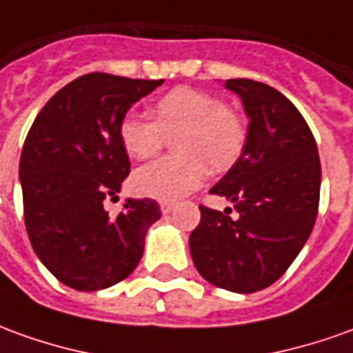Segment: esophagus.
Segmentation results:
<instances>
[{
  "label": "esophagus",
  "mask_w": 353,
  "mask_h": 353,
  "mask_svg": "<svg viewBox=\"0 0 353 353\" xmlns=\"http://www.w3.org/2000/svg\"><path fill=\"white\" fill-rule=\"evenodd\" d=\"M160 210H162V214H170V212L174 210V202L160 201Z\"/></svg>",
  "instance_id": "esophagus-1"
}]
</instances>
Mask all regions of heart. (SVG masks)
I'll list each match as a JSON object with an SVG mask.
<instances>
[{"instance_id":"1","label":"heart","mask_w":353,"mask_h":353,"mask_svg":"<svg viewBox=\"0 0 353 353\" xmlns=\"http://www.w3.org/2000/svg\"><path fill=\"white\" fill-rule=\"evenodd\" d=\"M151 120L125 114L118 125L124 151L135 160L154 159L174 137L176 157L135 172L134 187L154 199H179L212 174H225L245 154L246 118L218 95L194 88H176L151 105Z\"/></svg>"}]
</instances>
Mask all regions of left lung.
<instances>
[{
    "instance_id": "8db88e82",
    "label": "left lung",
    "mask_w": 353,
    "mask_h": 353,
    "mask_svg": "<svg viewBox=\"0 0 353 353\" xmlns=\"http://www.w3.org/2000/svg\"><path fill=\"white\" fill-rule=\"evenodd\" d=\"M225 88L243 99L248 143L210 193L233 202L239 216L201 206L189 246L208 283L248 294L273 285L305 245L317 219L321 162L310 125L283 93L246 78Z\"/></svg>"
}]
</instances>
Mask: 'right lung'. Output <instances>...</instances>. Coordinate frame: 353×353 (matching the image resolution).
<instances>
[{"mask_svg":"<svg viewBox=\"0 0 353 353\" xmlns=\"http://www.w3.org/2000/svg\"><path fill=\"white\" fill-rule=\"evenodd\" d=\"M162 82L83 74L46 103L26 135L19 177L28 239L41 263L74 290L124 281L160 218L152 199H128L117 218L103 201L130 174L120 120Z\"/></svg>","mask_w":353,"mask_h":353,"instance_id":"1","label":"right lung"}]
</instances>
